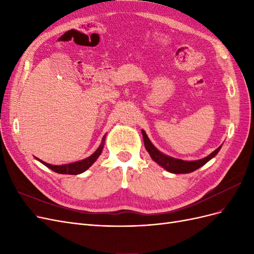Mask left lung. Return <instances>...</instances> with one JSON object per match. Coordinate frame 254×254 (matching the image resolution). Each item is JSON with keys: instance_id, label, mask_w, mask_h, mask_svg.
<instances>
[{"instance_id": "8db88e82", "label": "left lung", "mask_w": 254, "mask_h": 254, "mask_svg": "<svg viewBox=\"0 0 254 254\" xmlns=\"http://www.w3.org/2000/svg\"><path fill=\"white\" fill-rule=\"evenodd\" d=\"M142 134H143V140H144V145L145 148L149 152V155L153 161L162 166L163 168L167 172L173 173V174H188L191 173L196 170H198L199 167H201L204 165L207 161H210L213 157H215L218 153L220 147H218L216 150H214L211 155L207 157L201 159V160H197V161H183L179 159H175L172 157H168L164 153L160 152L155 146L152 145V143L149 141L147 134L145 133L144 130H142Z\"/></svg>"}]
</instances>
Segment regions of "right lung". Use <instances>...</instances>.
<instances>
[{
    "label": "right lung",
    "instance_id": "1",
    "mask_svg": "<svg viewBox=\"0 0 254 254\" xmlns=\"http://www.w3.org/2000/svg\"><path fill=\"white\" fill-rule=\"evenodd\" d=\"M104 142H105V136L103 139V142L101 144V146L96 149V151L93 153V155H91L89 158L87 159H83L81 161H78V162H74V163H70V164H64V165H52L49 164L47 162H44V161L39 160L42 164H44L47 167L51 168L52 171H54L55 173L58 174H68V175H78L83 173L84 171H87L88 168L93 164L96 159L99 157V155L102 153L103 147H104Z\"/></svg>",
    "mask_w": 254,
    "mask_h": 254
}]
</instances>
